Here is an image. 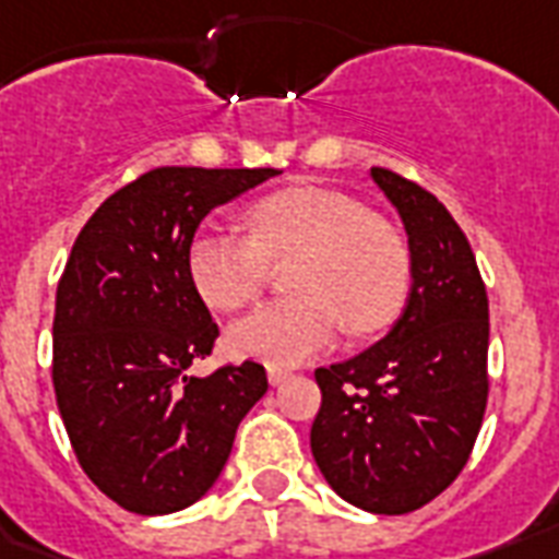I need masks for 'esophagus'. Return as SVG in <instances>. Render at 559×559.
I'll use <instances>...</instances> for the list:
<instances>
[{
    "instance_id": "esophagus-1",
    "label": "esophagus",
    "mask_w": 559,
    "mask_h": 559,
    "mask_svg": "<svg viewBox=\"0 0 559 559\" xmlns=\"http://www.w3.org/2000/svg\"><path fill=\"white\" fill-rule=\"evenodd\" d=\"M288 376L292 373H288V370H283V367H267V382L274 384V388L276 384H283Z\"/></svg>"
}]
</instances>
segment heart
Masks as SVG:
<instances>
[{"label":"heart","mask_w":559,"mask_h":559,"mask_svg":"<svg viewBox=\"0 0 559 559\" xmlns=\"http://www.w3.org/2000/svg\"><path fill=\"white\" fill-rule=\"evenodd\" d=\"M245 236L201 230L186 248V274L206 306L236 311L285 267L292 297L267 302L227 329V347L271 367H294L326 353L341 323L353 335L379 332L408 297V245L393 224L349 194L288 186L250 203Z\"/></svg>","instance_id":"1"}]
</instances>
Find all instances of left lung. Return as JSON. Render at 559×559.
I'll return each instance as SVG.
<instances>
[{
	"mask_svg": "<svg viewBox=\"0 0 559 559\" xmlns=\"http://www.w3.org/2000/svg\"><path fill=\"white\" fill-rule=\"evenodd\" d=\"M408 236L411 292L379 344L320 367L311 455L341 499L382 516L455 481L487 408L490 306L473 248L423 186L370 168Z\"/></svg>",
	"mask_w": 559,
	"mask_h": 559,
	"instance_id": "obj_1",
	"label": "left lung"
}]
</instances>
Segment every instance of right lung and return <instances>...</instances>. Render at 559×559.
Masks as SVG:
<instances>
[{"mask_svg": "<svg viewBox=\"0 0 559 559\" xmlns=\"http://www.w3.org/2000/svg\"><path fill=\"white\" fill-rule=\"evenodd\" d=\"M276 168H154L93 212L55 300V396L90 481L119 508L163 516L206 496L236 428L267 391L245 361L189 376L218 326L186 274V248L221 203Z\"/></svg>", "mask_w": 559, "mask_h": 559, "instance_id": "right-lung-1", "label": "right lung"}]
</instances>
